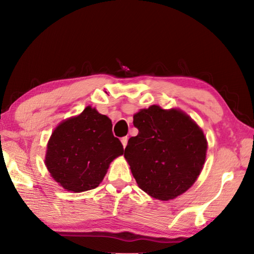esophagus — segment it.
Masks as SVG:
<instances>
[{
  "label": "esophagus",
  "instance_id": "esophagus-1",
  "mask_svg": "<svg viewBox=\"0 0 254 254\" xmlns=\"http://www.w3.org/2000/svg\"><path fill=\"white\" fill-rule=\"evenodd\" d=\"M127 140H128L127 136H124V137L121 138V143H122V145H123V148L127 147Z\"/></svg>",
  "mask_w": 254,
  "mask_h": 254
}]
</instances>
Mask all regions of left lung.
Here are the masks:
<instances>
[{"mask_svg":"<svg viewBox=\"0 0 254 254\" xmlns=\"http://www.w3.org/2000/svg\"><path fill=\"white\" fill-rule=\"evenodd\" d=\"M138 134L130 137L124 157L138 187L160 200L174 199L197 181L206 160L201 128L178 109H142L133 117Z\"/></svg>","mask_w":254,"mask_h":254,"instance_id":"1","label":"left lung"}]
</instances>
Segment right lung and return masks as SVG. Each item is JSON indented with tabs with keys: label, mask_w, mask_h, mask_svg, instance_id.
Wrapping results in <instances>:
<instances>
[{
	"label": "right lung",
	"mask_w": 254,
	"mask_h": 254,
	"mask_svg": "<svg viewBox=\"0 0 254 254\" xmlns=\"http://www.w3.org/2000/svg\"><path fill=\"white\" fill-rule=\"evenodd\" d=\"M123 145L112 134V122L90 106L55 128L45 165L64 190L81 192L99 186Z\"/></svg>",
	"instance_id": "right-lung-1"
}]
</instances>
